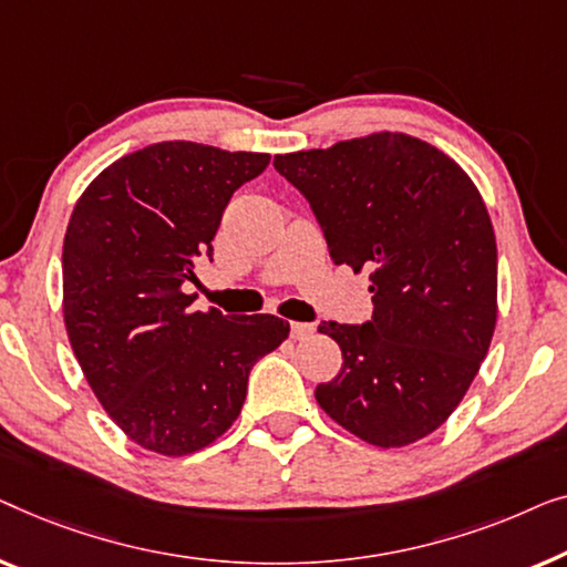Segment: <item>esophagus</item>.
I'll return each instance as SVG.
<instances>
[{"label":"esophagus","mask_w":567,"mask_h":567,"mask_svg":"<svg viewBox=\"0 0 567 567\" xmlns=\"http://www.w3.org/2000/svg\"><path fill=\"white\" fill-rule=\"evenodd\" d=\"M316 331V326L313 323H300V321H292L290 323V337L292 339H306V337H310V333Z\"/></svg>","instance_id":"1"}]
</instances>
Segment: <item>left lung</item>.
I'll return each instance as SVG.
<instances>
[{
    "instance_id": "8db88e82",
    "label": "left lung",
    "mask_w": 567,
    "mask_h": 567,
    "mask_svg": "<svg viewBox=\"0 0 567 567\" xmlns=\"http://www.w3.org/2000/svg\"><path fill=\"white\" fill-rule=\"evenodd\" d=\"M321 223L329 254L370 269L372 321H323L341 370L316 401L374 446L436 432L488 354L498 316V254L473 179L432 143L372 133L275 156Z\"/></svg>"
}]
</instances>
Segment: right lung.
<instances>
[{
    "mask_svg": "<svg viewBox=\"0 0 567 567\" xmlns=\"http://www.w3.org/2000/svg\"><path fill=\"white\" fill-rule=\"evenodd\" d=\"M269 154L162 141L90 182L63 238V323L107 416L143 450L185 457L226 434L249 372L282 344L277 316L189 310L195 259Z\"/></svg>",
    "mask_w": 567,
    "mask_h": 567,
    "instance_id": "obj_1",
    "label": "right lung"
}]
</instances>
